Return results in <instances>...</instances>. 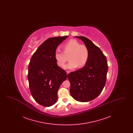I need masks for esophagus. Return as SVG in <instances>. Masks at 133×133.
I'll use <instances>...</instances> for the list:
<instances>
[{
  "mask_svg": "<svg viewBox=\"0 0 133 133\" xmlns=\"http://www.w3.org/2000/svg\"><path fill=\"white\" fill-rule=\"evenodd\" d=\"M66 73H67V74L68 75L69 73H70V71H66Z\"/></svg>",
  "mask_w": 133,
  "mask_h": 133,
  "instance_id": "34e87169",
  "label": "esophagus"
}]
</instances>
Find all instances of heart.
<instances>
[{
	"label": "heart",
	"instance_id": "b5f03b06",
	"mask_svg": "<svg viewBox=\"0 0 133 133\" xmlns=\"http://www.w3.org/2000/svg\"><path fill=\"white\" fill-rule=\"evenodd\" d=\"M64 51L59 48L55 51V57L57 64L63 67L69 56V62L64 66L66 69H72L79 66L81 68L84 66L88 61L89 51L88 48L81 44L75 39H71L64 45Z\"/></svg>",
	"mask_w": 133,
	"mask_h": 133
}]
</instances>
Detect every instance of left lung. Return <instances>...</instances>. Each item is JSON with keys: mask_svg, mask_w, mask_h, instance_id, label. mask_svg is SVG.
<instances>
[{"mask_svg": "<svg viewBox=\"0 0 133 133\" xmlns=\"http://www.w3.org/2000/svg\"><path fill=\"white\" fill-rule=\"evenodd\" d=\"M81 39L89 51V58L82 68L70 73L67 77L70 82V93L79 102H88L101 93L107 79V61L100 49L90 40L84 36Z\"/></svg>", "mask_w": 133, "mask_h": 133, "instance_id": "obj_1", "label": "left lung"}]
</instances>
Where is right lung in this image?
<instances>
[{
	"label": "right lung",
	"instance_id": "obj_1",
	"mask_svg": "<svg viewBox=\"0 0 133 133\" xmlns=\"http://www.w3.org/2000/svg\"><path fill=\"white\" fill-rule=\"evenodd\" d=\"M68 37L47 39L30 59L28 73L30 93L35 101L43 106L50 107L57 102L58 89L67 79L66 71L57 65L55 53L58 46Z\"/></svg>",
	"mask_w": 133,
	"mask_h": 133
}]
</instances>
